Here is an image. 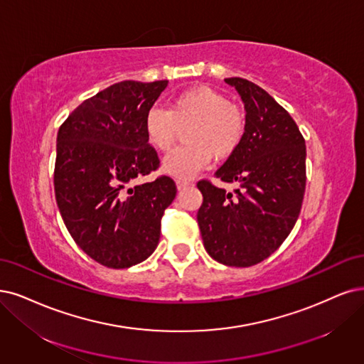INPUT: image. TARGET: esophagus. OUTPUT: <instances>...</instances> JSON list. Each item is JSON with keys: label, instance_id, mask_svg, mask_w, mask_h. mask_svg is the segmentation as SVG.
I'll use <instances>...</instances> for the list:
<instances>
[{"label": "esophagus", "instance_id": "34e87169", "mask_svg": "<svg viewBox=\"0 0 364 364\" xmlns=\"http://www.w3.org/2000/svg\"><path fill=\"white\" fill-rule=\"evenodd\" d=\"M192 183L191 181H187V180H177V189L178 191H183V189H186V187H189Z\"/></svg>", "mask_w": 364, "mask_h": 364}]
</instances>
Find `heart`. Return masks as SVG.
<instances>
[{"instance_id": "obj_1", "label": "heart", "mask_w": 364, "mask_h": 364, "mask_svg": "<svg viewBox=\"0 0 364 364\" xmlns=\"http://www.w3.org/2000/svg\"><path fill=\"white\" fill-rule=\"evenodd\" d=\"M186 146L161 161V171L173 178H191L210 165L235 153L246 132L245 112L223 94L205 85L177 94L169 107L153 106L144 119L145 138L156 151L166 153L186 130Z\"/></svg>"}]
</instances>
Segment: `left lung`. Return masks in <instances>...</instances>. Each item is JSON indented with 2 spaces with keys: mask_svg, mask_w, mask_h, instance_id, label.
<instances>
[{
  "mask_svg": "<svg viewBox=\"0 0 364 364\" xmlns=\"http://www.w3.org/2000/svg\"><path fill=\"white\" fill-rule=\"evenodd\" d=\"M246 109L245 138L216 171L234 193L207 180L198 225L213 259L250 267L279 249L299 219L306 189V145L292 117L265 90L243 77H226Z\"/></svg>",
  "mask_w": 364,
  "mask_h": 364,
  "instance_id": "obj_1",
  "label": "left lung"
}]
</instances>
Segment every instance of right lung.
Returning a JSON list of instances; mask_svg holds the SVG:
<instances>
[{"label":"right lung","instance_id":"obj_1","mask_svg":"<svg viewBox=\"0 0 364 364\" xmlns=\"http://www.w3.org/2000/svg\"><path fill=\"white\" fill-rule=\"evenodd\" d=\"M168 80H123L80 103L57 134L55 199L67 231L90 258L129 268L156 250L160 220L177 186L161 175L133 186L159 168L144 119Z\"/></svg>","mask_w":364,"mask_h":364}]
</instances>
